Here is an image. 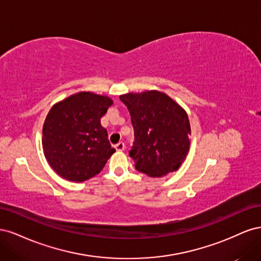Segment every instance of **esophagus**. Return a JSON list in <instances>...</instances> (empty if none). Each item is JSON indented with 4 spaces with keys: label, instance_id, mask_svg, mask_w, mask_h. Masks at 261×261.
Returning <instances> with one entry per match:
<instances>
[{
    "label": "esophagus",
    "instance_id": "esophagus-1",
    "mask_svg": "<svg viewBox=\"0 0 261 261\" xmlns=\"http://www.w3.org/2000/svg\"><path fill=\"white\" fill-rule=\"evenodd\" d=\"M114 147H115V149L117 150V151H123V150L125 149V144L123 143V141H121V143L116 144Z\"/></svg>",
    "mask_w": 261,
    "mask_h": 261
}]
</instances>
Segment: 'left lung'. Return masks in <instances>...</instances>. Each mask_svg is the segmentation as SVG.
I'll return each mask as SVG.
<instances>
[{
    "label": "left lung",
    "mask_w": 261,
    "mask_h": 261,
    "mask_svg": "<svg viewBox=\"0 0 261 261\" xmlns=\"http://www.w3.org/2000/svg\"><path fill=\"white\" fill-rule=\"evenodd\" d=\"M120 99L130 114L134 143L129 156L136 170L151 177L176 171L191 144L186 112L167 94L155 90L126 93Z\"/></svg>",
    "instance_id": "8db88e82"
}]
</instances>
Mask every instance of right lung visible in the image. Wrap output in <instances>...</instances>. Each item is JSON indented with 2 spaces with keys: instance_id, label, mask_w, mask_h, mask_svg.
Returning a JSON list of instances; mask_svg holds the SVG:
<instances>
[{
  "instance_id": "1",
  "label": "right lung",
  "mask_w": 261,
  "mask_h": 261,
  "mask_svg": "<svg viewBox=\"0 0 261 261\" xmlns=\"http://www.w3.org/2000/svg\"><path fill=\"white\" fill-rule=\"evenodd\" d=\"M113 101L92 92H78L54 105L42 130L44 155L63 178L84 181L103 169L115 149L100 118Z\"/></svg>"
}]
</instances>
